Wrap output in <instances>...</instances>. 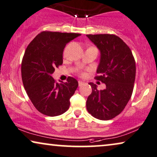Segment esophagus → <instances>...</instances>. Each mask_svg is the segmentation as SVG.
Here are the masks:
<instances>
[{"label":"esophagus","instance_id":"1","mask_svg":"<svg viewBox=\"0 0 157 157\" xmlns=\"http://www.w3.org/2000/svg\"><path fill=\"white\" fill-rule=\"evenodd\" d=\"M83 84V81H78V86H82Z\"/></svg>","mask_w":157,"mask_h":157}]
</instances>
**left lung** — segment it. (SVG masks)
<instances>
[{
	"mask_svg": "<svg viewBox=\"0 0 157 157\" xmlns=\"http://www.w3.org/2000/svg\"><path fill=\"white\" fill-rule=\"evenodd\" d=\"M100 51L95 79L105 83L97 90L89 83L92 91L86 100V109L95 118L108 121L118 115L131 99L136 78V62L131 49L114 34H86Z\"/></svg>",
	"mask_w": 157,
	"mask_h": 157,
	"instance_id": "8db88e82",
	"label": "left lung"
}]
</instances>
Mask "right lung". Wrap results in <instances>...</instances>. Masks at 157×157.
I'll return each mask as SVG.
<instances>
[{"mask_svg": "<svg viewBox=\"0 0 157 157\" xmlns=\"http://www.w3.org/2000/svg\"><path fill=\"white\" fill-rule=\"evenodd\" d=\"M77 33L42 32L26 48L21 62V78L24 89L37 110L54 117L62 115L70 106L78 83L69 76L67 82L57 83L51 75L55 68L63 64V52L66 44Z\"/></svg>", "mask_w": 157, "mask_h": 157, "instance_id": "right-lung-1", "label": "right lung"}]
</instances>
